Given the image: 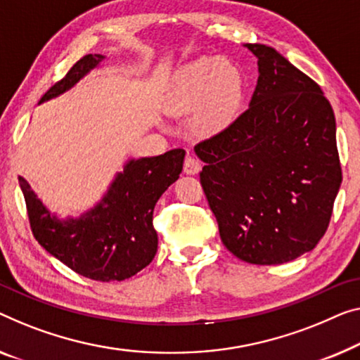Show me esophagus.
<instances>
[{
  "mask_svg": "<svg viewBox=\"0 0 360 360\" xmlns=\"http://www.w3.org/2000/svg\"><path fill=\"white\" fill-rule=\"evenodd\" d=\"M200 171V162L195 157H186L184 160V173L197 174Z\"/></svg>",
  "mask_w": 360,
  "mask_h": 360,
  "instance_id": "1",
  "label": "esophagus"
}]
</instances>
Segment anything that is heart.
I'll return each instance as SVG.
<instances>
[{"instance_id": "1", "label": "heart", "mask_w": 360, "mask_h": 360, "mask_svg": "<svg viewBox=\"0 0 360 360\" xmlns=\"http://www.w3.org/2000/svg\"><path fill=\"white\" fill-rule=\"evenodd\" d=\"M243 92V76L233 64L219 58H200L178 72L169 103L176 111H192L203 105V124L221 127L233 120Z\"/></svg>"}]
</instances>
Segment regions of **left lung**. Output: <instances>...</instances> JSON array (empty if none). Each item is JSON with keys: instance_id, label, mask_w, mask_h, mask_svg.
<instances>
[{"instance_id": "1", "label": "left lung", "mask_w": 360, "mask_h": 360, "mask_svg": "<svg viewBox=\"0 0 360 360\" xmlns=\"http://www.w3.org/2000/svg\"><path fill=\"white\" fill-rule=\"evenodd\" d=\"M259 60L249 108L195 146L219 238L238 259L280 265L312 250L330 224L342 173L336 121L320 85L275 48Z\"/></svg>"}]
</instances>
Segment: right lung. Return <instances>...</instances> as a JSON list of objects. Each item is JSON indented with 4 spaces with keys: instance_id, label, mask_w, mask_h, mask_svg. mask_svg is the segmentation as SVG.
Returning <instances> with one entry per match:
<instances>
[{
    "instance_id": "add662e5",
    "label": "right lung",
    "mask_w": 360,
    "mask_h": 360,
    "mask_svg": "<svg viewBox=\"0 0 360 360\" xmlns=\"http://www.w3.org/2000/svg\"><path fill=\"white\" fill-rule=\"evenodd\" d=\"M101 60V55L80 58L41 96L40 103L66 92ZM184 155L182 148H174L158 157L131 160L94 210L68 221L53 217L19 176L34 238L79 275L103 283L127 280L146 268L157 254L153 208L163 192L179 178Z\"/></svg>"
}]
</instances>
